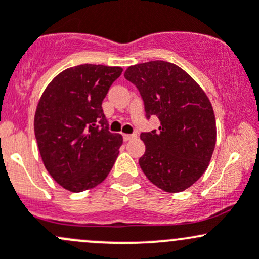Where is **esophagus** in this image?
<instances>
[{"instance_id":"1","label":"esophagus","mask_w":259,"mask_h":259,"mask_svg":"<svg viewBox=\"0 0 259 259\" xmlns=\"http://www.w3.org/2000/svg\"><path fill=\"white\" fill-rule=\"evenodd\" d=\"M136 137H137V136H136V135H123V140H124V142L133 140V138H136Z\"/></svg>"}]
</instances>
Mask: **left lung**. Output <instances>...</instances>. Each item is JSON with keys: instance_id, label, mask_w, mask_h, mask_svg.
Returning <instances> with one entry per match:
<instances>
[{"instance_id": "1", "label": "left lung", "mask_w": 259, "mask_h": 259, "mask_svg": "<svg viewBox=\"0 0 259 259\" xmlns=\"http://www.w3.org/2000/svg\"><path fill=\"white\" fill-rule=\"evenodd\" d=\"M124 77L137 86L147 117L159 131L142 133L146 152L140 165L166 193L190 188L207 169L216 144V121L205 91L186 71L163 60L128 66Z\"/></svg>"}]
</instances>
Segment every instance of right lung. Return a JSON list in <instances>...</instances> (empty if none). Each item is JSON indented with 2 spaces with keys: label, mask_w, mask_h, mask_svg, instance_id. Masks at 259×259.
Masks as SVG:
<instances>
[{
  "label": "right lung",
  "mask_w": 259,
  "mask_h": 259,
  "mask_svg": "<svg viewBox=\"0 0 259 259\" xmlns=\"http://www.w3.org/2000/svg\"><path fill=\"white\" fill-rule=\"evenodd\" d=\"M121 66L68 68L49 82L38 101L34 135L53 179L71 193L101 184L118 157L123 138L111 133L102 101Z\"/></svg>",
  "instance_id": "obj_1"
}]
</instances>
